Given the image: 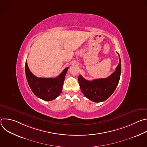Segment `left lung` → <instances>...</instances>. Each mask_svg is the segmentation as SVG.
Listing matches in <instances>:
<instances>
[{"label": "left lung", "mask_w": 147, "mask_h": 147, "mask_svg": "<svg viewBox=\"0 0 147 147\" xmlns=\"http://www.w3.org/2000/svg\"><path fill=\"white\" fill-rule=\"evenodd\" d=\"M120 74L121 61L119 58L116 70L109 77L88 81L80 75L78 83L82 92L86 98L93 102H100L107 100L113 93L119 82Z\"/></svg>", "instance_id": "left-lung-1"}]
</instances>
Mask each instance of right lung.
Segmentation results:
<instances>
[{
  "label": "right lung",
  "instance_id": "add662e5",
  "mask_svg": "<svg viewBox=\"0 0 147 147\" xmlns=\"http://www.w3.org/2000/svg\"><path fill=\"white\" fill-rule=\"evenodd\" d=\"M68 69L65 68L55 78H38L31 72L27 61L25 65L26 78L32 92L37 97L47 101L55 99L61 92Z\"/></svg>",
  "mask_w": 147,
  "mask_h": 147
}]
</instances>
